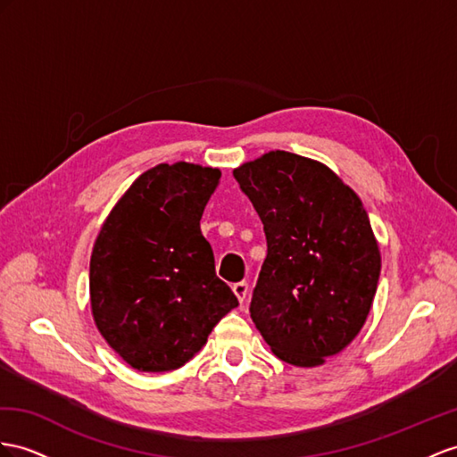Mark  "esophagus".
Instances as JSON below:
<instances>
[{"instance_id":"34e87169","label":"esophagus","mask_w":457,"mask_h":457,"mask_svg":"<svg viewBox=\"0 0 457 457\" xmlns=\"http://www.w3.org/2000/svg\"><path fill=\"white\" fill-rule=\"evenodd\" d=\"M233 294L237 295V299H239V303L243 305L245 301H247V295H249V284L247 282H237V284H233Z\"/></svg>"}]
</instances>
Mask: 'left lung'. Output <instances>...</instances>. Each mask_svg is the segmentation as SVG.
<instances>
[{
	"label": "left lung",
	"mask_w": 457,
	"mask_h": 457,
	"mask_svg": "<svg viewBox=\"0 0 457 457\" xmlns=\"http://www.w3.org/2000/svg\"><path fill=\"white\" fill-rule=\"evenodd\" d=\"M266 233L251 319L272 353L319 367L365 324L380 249L357 193L322 162L270 150L233 170Z\"/></svg>",
	"instance_id": "1"
}]
</instances>
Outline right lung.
<instances>
[{"instance_id": "add662e5", "label": "right lung", "mask_w": 457, "mask_h": 457, "mask_svg": "<svg viewBox=\"0 0 457 457\" xmlns=\"http://www.w3.org/2000/svg\"><path fill=\"white\" fill-rule=\"evenodd\" d=\"M221 171L189 162L145 171L104 220L90 307L104 340L143 372L183 367L239 305L216 276L201 218Z\"/></svg>"}]
</instances>
